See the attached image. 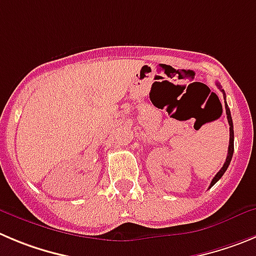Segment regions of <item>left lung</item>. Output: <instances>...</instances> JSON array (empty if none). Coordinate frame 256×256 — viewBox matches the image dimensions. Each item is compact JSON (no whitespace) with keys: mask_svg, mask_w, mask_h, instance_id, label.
<instances>
[{"mask_svg":"<svg viewBox=\"0 0 256 256\" xmlns=\"http://www.w3.org/2000/svg\"><path fill=\"white\" fill-rule=\"evenodd\" d=\"M216 86L220 88V90H221L222 93H224V98H226V94H225V90H222L221 84H220L218 82H216ZM225 108H226V114H228V125H230V142H228V156H226V162L224 163V166H222V168L220 169L218 173L216 174V176H214V179H212L211 184H210V188L212 187V186L214 184V183L218 180L220 178H221L224 174H225V172L228 170V166H230V162L231 159H232V154H234V125H232V118H231V112H230V108H228V104H226L225 101Z\"/></svg>","mask_w":256,"mask_h":256,"instance_id":"left-lung-1","label":"left lung"}]
</instances>
